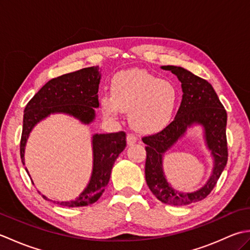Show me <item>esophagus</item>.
Returning a JSON list of instances; mask_svg holds the SVG:
<instances>
[{
    "mask_svg": "<svg viewBox=\"0 0 250 250\" xmlns=\"http://www.w3.org/2000/svg\"><path fill=\"white\" fill-rule=\"evenodd\" d=\"M137 142V137L134 134H128L126 135V143H128V145H134L135 143Z\"/></svg>",
    "mask_w": 250,
    "mask_h": 250,
    "instance_id": "esophagus-1",
    "label": "esophagus"
}]
</instances>
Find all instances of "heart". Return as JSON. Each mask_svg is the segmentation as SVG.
<instances>
[{
  "label": "heart",
  "instance_id": "obj_1",
  "mask_svg": "<svg viewBox=\"0 0 250 250\" xmlns=\"http://www.w3.org/2000/svg\"><path fill=\"white\" fill-rule=\"evenodd\" d=\"M178 102L175 84L145 70L122 71L111 81V94L101 95L107 115L115 116L119 107L129 111L132 126L141 132L163 128L171 120Z\"/></svg>",
  "mask_w": 250,
  "mask_h": 250
}]
</instances>
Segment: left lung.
Returning <instances> with one entry per match:
<instances>
[{"mask_svg":"<svg viewBox=\"0 0 250 250\" xmlns=\"http://www.w3.org/2000/svg\"><path fill=\"white\" fill-rule=\"evenodd\" d=\"M182 83L183 100L174 120L166 129L143 137L146 144V183L156 198L168 205H189L205 199L210 193L228 161L227 111L214 88L205 79L194 75L182 66L164 65ZM200 126L206 146L213 159V169L204 186L192 193H183L171 187L163 169L165 152L187 134L189 128Z\"/></svg>","mask_w":250,"mask_h":250,"instance_id":"obj_1","label":"left lung"}]
</instances>
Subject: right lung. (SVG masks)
Segmentation results:
<instances>
[{
	"label": "right lung",
	"mask_w": 250,
	"mask_h": 250,
	"mask_svg": "<svg viewBox=\"0 0 250 250\" xmlns=\"http://www.w3.org/2000/svg\"><path fill=\"white\" fill-rule=\"evenodd\" d=\"M101 76L99 66L64 74L52 78L30 100L24 108L20 142V157L23 166L25 164V146L30 133L37 124L47 117L54 114H64L81 121L83 125H90L94 121L95 108H99L98 92ZM91 145L92 172L83 192L71 201H52L42 194L45 200L61 206L79 207L93 204L100 199L109 182L116 159L125 148V133L122 131L108 134L95 133L91 137ZM25 171L29 174L26 167Z\"/></svg>",
	"instance_id": "add662e5"
}]
</instances>
